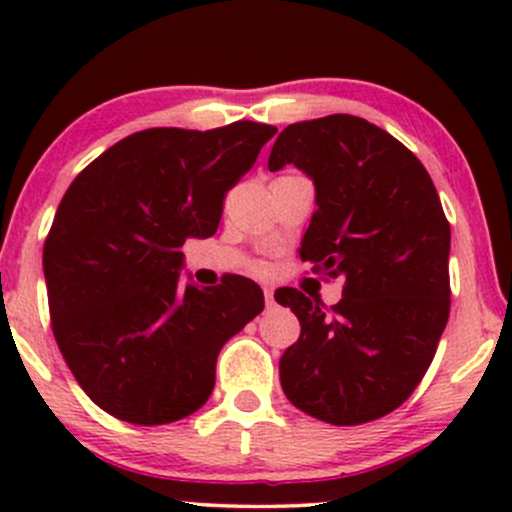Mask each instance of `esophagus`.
Here are the masks:
<instances>
[{
    "instance_id": "1",
    "label": "esophagus",
    "mask_w": 512,
    "mask_h": 512,
    "mask_svg": "<svg viewBox=\"0 0 512 512\" xmlns=\"http://www.w3.org/2000/svg\"><path fill=\"white\" fill-rule=\"evenodd\" d=\"M264 301H267V305L274 303V289H269V286H264Z\"/></svg>"
}]
</instances>
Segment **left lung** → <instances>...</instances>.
I'll use <instances>...</instances> for the list:
<instances>
[{
    "instance_id": "1",
    "label": "left lung",
    "mask_w": 512,
    "mask_h": 512,
    "mask_svg": "<svg viewBox=\"0 0 512 512\" xmlns=\"http://www.w3.org/2000/svg\"><path fill=\"white\" fill-rule=\"evenodd\" d=\"M289 163L315 185L301 257L344 291L330 313L298 289L274 293L301 322L279 361L281 387L315 419L366 424L414 392L448 325V219L419 158L363 117L289 125L267 166Z\"/></svg>"
}]
</instances>
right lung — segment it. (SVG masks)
<instances>
[{
    "label": "right lung",
    "instance_id": "1",
    "mask_svg": "<svg viewBox=\"0 0 512 512\" xmlns=\"http://www.w3.org/2000/svg\"><path fill=\"white\" fill-rule=\"evenodd\" d=\"M274 134L250 120L144 129L62 197L43 250L52 332L81 390L115 419L161 426L195 414L221 346L262 313L264 293L245 276L182 284L180 248L214 236L223 195Z\"/></svg>",
    "mask_w": 512,
    "mask_h": 512
}]
</instances>
